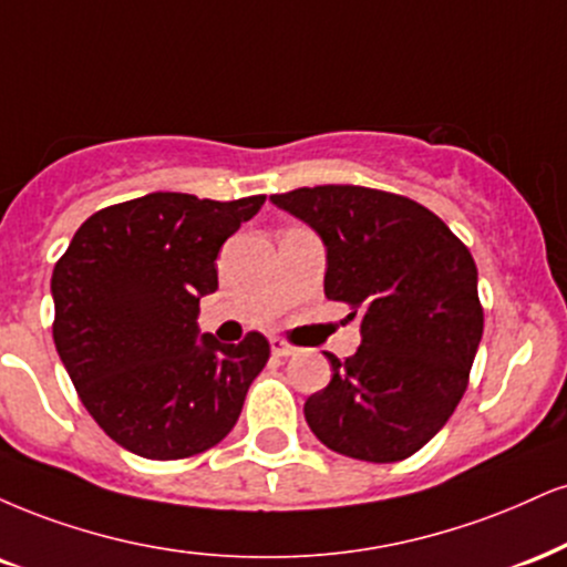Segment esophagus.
Here are the masks:
<instances>
[{"instance_id":"1","label":"esophagus","mask_w":567,"mask_h":567,"mask_svg":"<svg viewBox=\"0 0 567 567\" xmlns=\"http://www.w3.org/2000/svg\"><path fill=\"white\" fill-rule=\"evenodd\" d=\"M269 343H271V353H275V357H292V353H296V346H290L288 340H282V338H271Z\"/></svg>"}]
</instances>
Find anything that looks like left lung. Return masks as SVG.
Wrapping results in <instances>:
<instances>
[{
  "label": "left lung",
  "instance_id": "1",
  "mask_svg": "<svg viewBox=\"0 0 567 567\" xmlns=\"http://www.w3.org/2000/svg\"><path fill=\"white\" fill-rule=\"evenodd\" d=\"M327 250L324 296L361 313V346L303 404L332 452L399 462L446 425L483 336L478 269L433 210L353 184L271 195Z\"/></svg>",
  "mask_w": 567,
  "mask_h": 567
}]
</instances>
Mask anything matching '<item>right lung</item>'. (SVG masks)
<instances>
[{"instance_id": "1", "label": "right lung", "mask_w": 567, "mask_h": 567, "mask_svg": "<svg viewBox=\"0 0 567 567\" xmlns=\"http://www.w3.org/2000/svg\"><path fill=\"white\" fill-rule=\"evenodd\" d=\"M266 195L218 203L150 193L81 224L54 264L52 338L94 422L126 452L184 460L235 427L269 340L200 336L216 258Z\"/></svg>"}]
</instances>
